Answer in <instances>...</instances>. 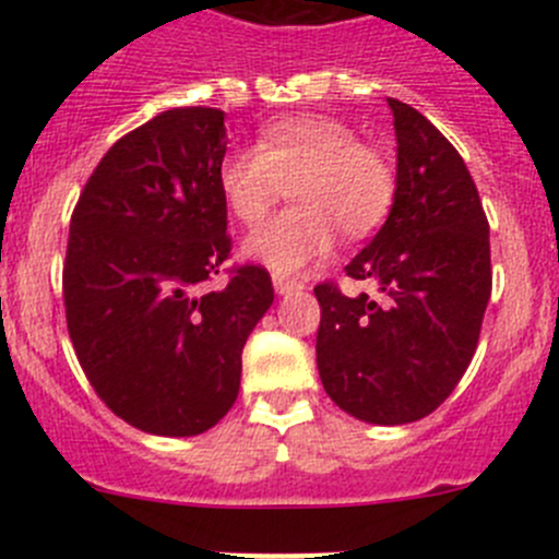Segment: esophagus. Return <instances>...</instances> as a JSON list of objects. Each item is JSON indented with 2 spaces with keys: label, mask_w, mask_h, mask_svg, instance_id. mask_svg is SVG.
I'll list each match as a JSON object with an SVG mask.
<instances>
[{
  "label": "esophagus",
  "mask_w": 559,
  "mask_h": 559,
  "mask_svg": "<svg viewBox=\"0 0 559 559\" xmlns=\"http://www.w3.org/2000/svg\"><path fill=\"white\" fill-rule=\"evenodd\" d=\"M273 286H275V295H292V292L300 289V284H297V281L284 278V275H273Z\"/></svg>",
  "instance_id": "esophagus-1"
}]
</instances>
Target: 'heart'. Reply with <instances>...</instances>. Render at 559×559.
Masks as SVG:
<instances>
[{
	"mask_svg": "<svg viewBox=\"0 0 559 559\" xmlns=\"http://www.w3.org/2000/svg\"><path fill=\"white\" fill-rule=\"evenodd\" d=\"M218 186L229 211L257 224L292 186L295 207L248 235V259L275 273H300L346 238H365L384 224L397 194V170L384 151L359 143L348 123L330 116L278 118L259 145L224 154Z\"/></svg>",
	"mask_w": 559,
	"mask_h": 559,
	"instance_id": "1",
	"label": "heart"
}]
</instances>
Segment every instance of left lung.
<instances>
[{
  "label": "left lung",
  "instance_id": "8db88e82",
  "mask_svg": "<svg viewBox=\"0 0 559 559\" xmlns=\"http://www.w3.org/2000/svg\"><path fill=\"white\" fill-rule=\"evenodd\" d=\"M397 140V194L384 227L346 275L379 295L316 286L319 379L368 425L425 419L471 365L492 292L489 224L456 148L411 105L386 99Z\"/></svg>",
  "mask_w": 559,
  "mask_h": 559
}]
</instances>
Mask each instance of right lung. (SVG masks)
I'll list each match as a JSON object with an SVG mask.
<instances>
[{
    "instance_id": "right-lung-1",
    "label": "right lung",
    "mask_w": 559,
    "mask_h": 559,
    "mask_svg": "<svg viewBox=\"0 0 559 559\" xmlns=\"http://www.w3.org/2000/svg\"><path fill=\"white\" fill-rule=\"evenodd\" d=\"M224 154L222 110L173 107L107 151L72 213L64 308L78 362L107 408L151 436L224 419L248 335L273 306L257 264L202 289L229 257Z\"/></svg>"
}]
</instances>
